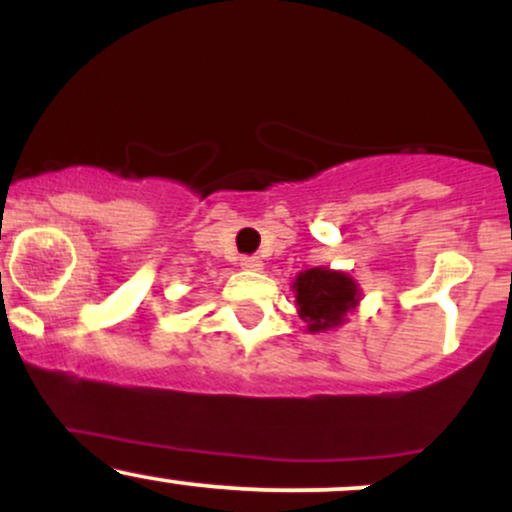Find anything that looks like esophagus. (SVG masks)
Here are the masks:
<instances>
[{
    "instance_id": "esophagus-1",
    "label": "esophagus",
    "mask_w": 512,
    "mask_h": 512,
    "mask_svg": "<svg viewBox=\"0 0 512 512\" xmlns=\"http://www.w3.org/2000/svg\"><path fill=\"white\" fill-rule=\"evenodd\" d=\"M240 264H243V269H248V272H262V267H264L260 257H243Z\"/></svg>"
}]
</instances>
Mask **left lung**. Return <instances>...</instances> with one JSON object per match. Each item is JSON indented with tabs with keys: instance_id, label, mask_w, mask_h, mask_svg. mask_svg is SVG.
<instances>
[{
	"instance_id": "obj_1",
	"label": "left lung",
	"mask_w": 512,
	"mask_h": 512,
	"mask_svg": "<svg viewBox=\"0 0 512 512\" xmlns=\"http://www.w3.org/2000/svg\"><path fill=\"white\" fill-rule=\"evenodd\" d=\"M296 293L298 317L310 334L334 330L346 322L361 303V289L354 276L330 267L305 269L291 284Z\"/></svg>"
}]
</instances>
